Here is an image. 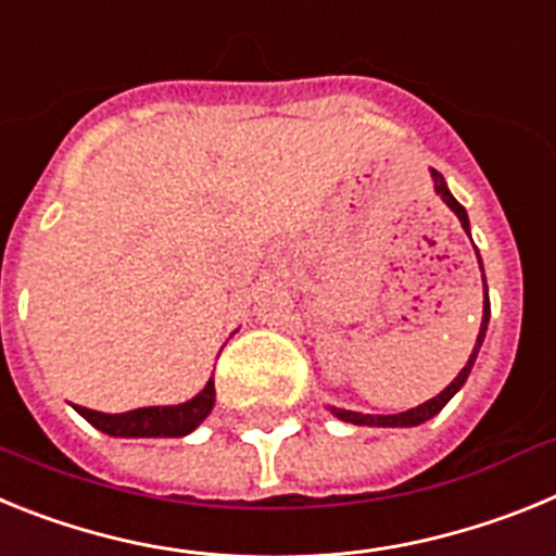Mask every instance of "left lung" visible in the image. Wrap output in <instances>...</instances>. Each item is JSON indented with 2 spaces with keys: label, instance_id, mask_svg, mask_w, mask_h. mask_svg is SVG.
<instances>
[{
  "label": "left lung",
  "instance_id": "obj_1",
  "mask_svg": "<svg viewBox=\"0 0 556 556\" xmlns=\"http://www.w3.org/2000/svg\"><path fill=\"white\" fill-rule=\"evenodd\" d=\"M431 175H434L437 194H440V198L448 203V208L454 211L456 217H459L462 228L470 230L468 214H465V208H462V205L454 200V194H451L448 186H445L443 175H440V172H431ZM479 264H481V258H479ZM488 323H490V301H488V281H484V317H481V328H479V339H476V348H473V353H470L468 365L462 367L459 376H456L454 381H451V384L445 387L443 392H440V395L431 397V401H426V404L415 406V409L401 412V415H362V412H348V409H331V412L339 417V420H348V424H356V426H417V424H426V420H429V417H434L437 412L443 409L451 397L459 392V387L468 381L470 367H473V362H476V353H479L481 342H484V331H488Z\"/></svg>",
  "mask_w": 556,
  "mask_h": 556
}]
</instances>
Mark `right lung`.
<instances>
[{"mask_svg":"<svg viewBox=\"0 0 556 556\" xmlns=\"http://www.w3.org/2000/svg\"><path fill=\"white\" fill-rule=\"evenodd\" d=\"M211 409H214V378L198 397L180 406H147V409H132L125 415H105V412L77 406L88 424L111 437H184L198 429Z\"/></svg>","mask_w":556,"mask_h":556,"instance_id":"1","label":"right lung"}]
</instances>
